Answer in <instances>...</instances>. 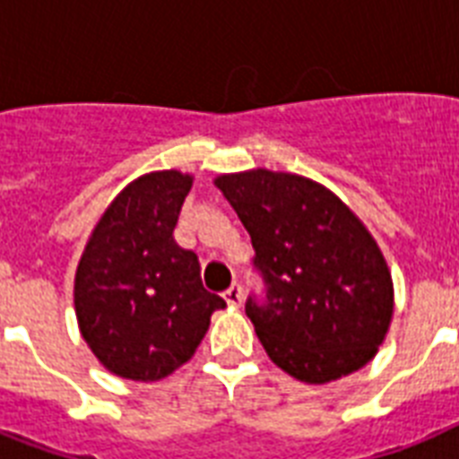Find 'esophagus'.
Segmentation results:
<instances>
[{"mask_svg":"<svg viewBox=\"0 0 459 459\" xmlns=\"http://www.w3.org/2000/svg\"><path fill=\"white\" fill-rule=\"evenodd\" d=\"M223 298H226V302H229L230 307H240V302H243V288L238 286V283H233V286L223 293Z\"/></svg>","mask_w":459,"mask_h":459,"instance_id":"obj_1","label":"esophagus"}]
</instances>
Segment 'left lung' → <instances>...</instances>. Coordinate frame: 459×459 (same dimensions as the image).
Masks as SVG:
<instances>
[{
	"mask_svg": "<svg viewBox=\"0 0 459 459\" xmlns=\"http://www.w3.org/2000/svg\"><path fill=\"white\" fill-rule=\"evenodd\" d=\"M214 186L236 209L266 281L245 312L276 367L305 384L362 369L385 341L393 279L381 247L335 193L298 173L250 169Z\"/></svg>",
	"mask_w": 459,
	"mask_h": 459,
	"instance_id": "1",
	"label": "left lung"
}]
</instances>
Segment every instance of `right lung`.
Segmentation results:
<instances>
[{
  "mask_svg": "<svg viewBox=\"0 0 459 459\" xmlns=\"http://www.w3.org/2000/svg\"><path fill=\"white\" fill-rule=\"evenodd\" d=\"M193 173L131 180L90 233L74 281L82 341L114 377L159 381L183 367L226 302L202 286L197 255L173 240Z\"/></svg>",
  "mask_w": 459,
  "mask_h": 459,
  "instance_id": "1",
  "label": "right lung"
}]
</instances>
